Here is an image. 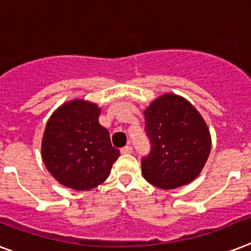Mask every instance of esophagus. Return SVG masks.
<instances>
[{
    "label": "esophagus",
    "instance_id": "34e87169",
    "mask_svg": "<svg viewBox=\"0 0 251 251\" xmlns=\"http://www.w3.org/2000/svg\"><path fill=\"white\" fill-rule=\"evenodd\" d=\"M132 152V147L131 146H125L121 148V153L124 154H129Z\"/></svg>",
    "mask_w": 251,
    "mask_h": 251
}]
</instances>
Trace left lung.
<instances>
[{
    "label": "left lung",
    "instance_id": "1",
    "mask_svg": "<svg viewBox=\"0 0 251 251\" xmlns=\"http://www.w3.org/2000/svg\"><path fill=\"white\" fill-rule=\"evenodd\" d=\"M151 152L142 173L154 187L174 189L197 178L211 150L210 132L196 108L184 98L165 94L144 111Z\"/></svg>",
    "mask_w": 251,
    "mask_h": 251
}]
</instances>
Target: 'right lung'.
I'll use <instances>...</instances> for the list:
<instances>
[{
	"mask_svg": "<svg viewBox=\"0 0 251 251\" xmlns=\"http://www.w3.org/2000/svg\"><path fill=\"white\" fill-rule=\"evenodd\" d=\"M99 115L97 104L75 99L59 107L45 127L41 147L44 164L68 188L87 191L101 184L119 158L120 151L112 147Z\"/></svg>",
	"mask_w": 251,
	"mask_h": 251,
	"instance_id": "1",
	"label": "right lung"
}]
</instances>
